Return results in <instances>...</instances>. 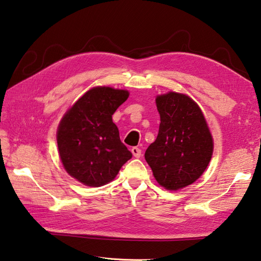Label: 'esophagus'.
<instances>
[{
	"label": "esophagus",
	"instance_id": "1",
	"mask_svg": "<svg viewBox=\"0 0 261 261\" xmlns=\"http://www.w3.org/2000/svg\"><path fill=\"white\" fill-rule=\"evenodd\" d=\"M132 153H133V155L135 156V158L140 159L141 156H142V149L138 148V147H133L132 148Z\"/></svg>",
	"mask_w": 261,
	"mask_h": 261
}]
</instances>
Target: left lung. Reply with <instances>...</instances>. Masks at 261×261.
Masks as SVG:
<instances>
[{
	"mask_svg": "<svg viewBox=\"0 0 261 261\" xmlns=\"http://www.w3.org/2000/svg\"><path fill=\"white\" fill-rule=\"evenodd\" d=\"M159 135L145 152L156 181L170 191L195 182L209 165L213 140L203 113L193 99L170 91L156 97Z\"/></svg>",
	"mask_w": 261,
	"mask_h": 261,
	"instance_id": "1",
	"label": "left lung"
}]
</instances>
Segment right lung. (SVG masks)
Returning a JSON list of instances; mask_svg holds the SVG:
<instances>
[{"mask_svg":"<svg viewBox=\"0 0 261 261\" xmlns=\"http://www.w3.org/2000/svg\"><path fill=\"white\" fill-rule=\"evenodd\" d=\"M128 96L127 90L95 87L60 121L57 143L62 165L69 175L87 187L98 188L113 181L132 159L112 117Z\"/></svg>","mask_w":261,"mask_h":261,"instance_id":"obj_1","label":"right lung"}]
</instances>
